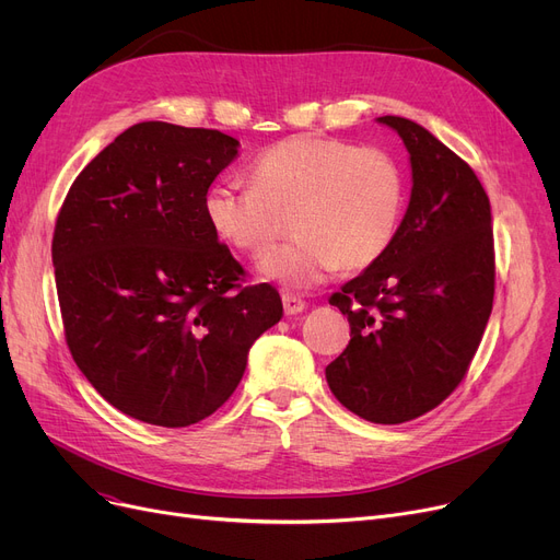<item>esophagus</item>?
Segmentation results:
<instances>
[{"instance_id":"34e87169","label":"esophagus","mask_w":560,"mask_h":560,"mask_svg":"<svg viewBox=\"0 0 560 560\" xmlns=\"http://www.w3.org/2000/svg\"><path fill=\"white\" fill-rule=\"evenodd\" d=\"M281 300H283L285 315H298V313H302L306 308V302L302 298H298V295H292V292H283Z\"/></svg>"}]
</instances>
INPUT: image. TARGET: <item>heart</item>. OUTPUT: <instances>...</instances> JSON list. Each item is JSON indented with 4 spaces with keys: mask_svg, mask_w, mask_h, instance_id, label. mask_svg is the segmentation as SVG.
<instances>
[{
    "mask_svg": "<svg viewBox=\"0 0 560 560\" xmlns=\"http://www.w3.org/2000/svg\"><path fill=\"white\" fill-rule=\"evenodd\" d=\"M252 179L211 184L203 213L226 245L247 254L275 245L288 229L285 215L295 218L298 238L258 260L265 279L313 288L342 265L368 268L395 241L406 182L399 161L378 147L290 136L254 161Z\"/></svg>",
    "mask_w": 560,
    "mask_h": 560,
    "instance_id": "b5f03b06",
    "label": "heart"
}]
</instances>
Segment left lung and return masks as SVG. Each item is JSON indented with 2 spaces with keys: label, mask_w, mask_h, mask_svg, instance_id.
<instances>
[{
  "label": "left lung",
  "mask_w": 560,
  "mask_h": 560,
  "mask_svg": "<svg viewBox=\"0 0 560 560\" xmlns=\"http://www.w3.org/2000/svg\"><path fill=\"white\" fill-rule=\"evenodd\" d=\"M410 154L413 190L386 254L334 292L351 340L327 384L376 424L416 420L467 374L494 298L490 199L475 170L418 122L384 115Z\"/></svg>",
  "instance_id": "8db88e82"
}]
</instances>
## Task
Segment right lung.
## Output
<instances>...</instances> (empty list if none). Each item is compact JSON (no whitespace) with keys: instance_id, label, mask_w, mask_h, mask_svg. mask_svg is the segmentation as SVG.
Segmentation results:
<instances>
[{"instance_id":"add662e5","label":"right lung","mask_w":560,"mask_h":560,"mask_svg":"<svg viewBox=\"0 0 560 560\" xmlns=\"http://www.w3.org/2000/svg\"><path fill=\"white\" fill-rule=\"evenodd\" d=\"M238 144L215 129L133 125L81 170L58 211L51 260L70 354L140 422L179 429L213 416L283 315L270 283H243L203 213Z\"/></svg>"}]
</instances>
